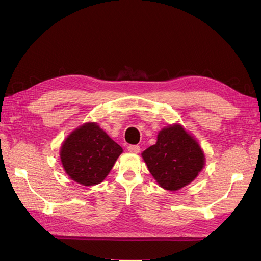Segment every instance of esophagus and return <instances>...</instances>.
Wrapping results in <instances>:
<instances>
[{
    "label": "esophagus",
    "instance_id": "1",
    "mask_svg": "<svg viewBox=\"0 0 261 261\" xmlns=\"http://www.w3.org/2000/svg\"><path fill=\"white\" fill-rule=\"evenodd\" d=\"M128 151L132 152V153H138L140 151V147L138 145H129L127 147Z\"/></svg>",
    "mask_w": 261,
    "mask_h": 261
}]
</instances>
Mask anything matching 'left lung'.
Listing matches in <instances>:
<instances>
[{
	"label": "left lung",
	"instance_id": "8db88e82",
	"mask_svg": "<svg viewBox=\"0 0 261 261\" xmlns=\"http://www.w3.org/2000/svg\"><path fill=\"white\" fill-rule=\"evenodd\" d=\"M141 155L156 183L167 191H178L192 183L204 167L199 144L179 124L161 129L156 143Z\"/></svg>",
	"mask_w": 261,
	"mask_h": 261
}]
</instances>
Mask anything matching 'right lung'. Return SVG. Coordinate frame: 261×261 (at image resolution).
Masks as SVG:
<instances>
[{"mask_svg": "<svg viewBox=\"0 0 261 261\" xmlns=\"http://www.w3.org/2000/svg\"><path fill=\"white\" fill-rule=\"evenodd\" d=\"M123 149L97 123H85L63 141L60 156L66 174L84 186L100 184Z\"/></svg>", "mask_w": 261, "mask_h": 261, "instance_id": "add662e5", "label": "right lung"}]
</instances>
